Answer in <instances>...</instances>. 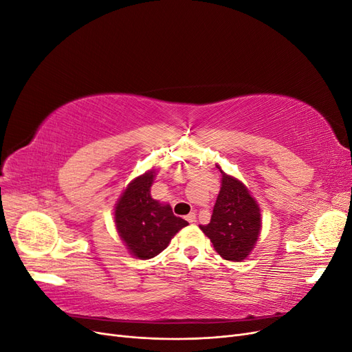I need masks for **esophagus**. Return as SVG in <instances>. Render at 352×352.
<instances>
[{
  "instance_id": "obj_1",
  "label": "esophagus",
  "mask_w": 352,
  "mask_h": 352,
  "mask_svg": "<svg viewBox=\"0 0 352 352\" xmlns=\"http://www.w3.org/2000/svg\"><path fill=\"white\" fill-rule=\"evenodd\" d=\"M189 223H194L195 220H197V214H195V212H189V214L185 217Z\"/></svg>"
}]
</instances>
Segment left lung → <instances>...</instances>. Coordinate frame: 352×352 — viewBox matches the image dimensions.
Returning a JSON list of instances; mask_svg holds the SVG:
<instances>
[{"label": "left lung", "instance_id": "obj_1", "mask_svg": "<svg viewBox=\"0 0 352 352\" xmlns=\"http://www.w3.org/2000/svg\"><path fill=\"white\" fill-rule=\"evenodd\" d=\"M225 260L242 261L250 255L261 229L258 204L238 179L223 173L221 188L207 226H199Z\"/></svg>", "mask_w": 352, "mask_h": 352}]
</instances>
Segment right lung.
I'll return each mask as SVG.
<instances>
[{
	"mask_svg": "<svg viewBox=\"0 0 352 352\" xmlns=\"http://www.w3.org/2000/svg\"><path fill=\"white\" fill-rule=\"evenodd\" d=\"M153 180L154 172L136 177L114 210L117 232L131 254L141 260L155 257L180 229L188 226V221L176 217L168 204L151 198Z\"/></svg>",
	"mask_w": 352,
	"mask_h": 352,
	"instance_id": "obj_1",
	"label": "right lung"
}]
</instances>
